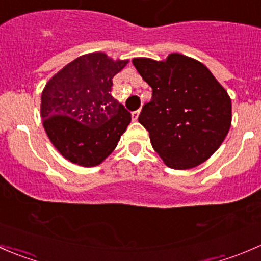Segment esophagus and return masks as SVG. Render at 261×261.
<instances>
[{"label": "esophagus", "instance_id": "34e87169", "mask_svg": "<svg viewBox=\"0 0 261 261\" xmlns=\"http://www.w3.org/2000/svg\"><path fill=\"white\" fill-rule=\"evenodd\" d=\"M139 115H140V110H136V111H134L133 114H131V117H133L134 121H136V120H138Z\"/></svg>", "mask_w": 261, "mask_h": 261}]
</instances>
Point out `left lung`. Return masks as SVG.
<instances>
[{
    "label": "left lung",
    "mask_w": 261,
    "mask_h": 261,
    "mask_svg": "<svg viewBox=\"0 0 261 261\" xmlns=\"http://www.w3.org/2000/svg\"><path fill=\"white\" fill-rule=\"evenodd\" d=\"M151 87L139 122L149 131L155 151L169 168L191 169L206 162L231 126V99L201 62L173 53L162 62L134 58Z\"/></svg>",
    "instance_id": "left-lung-1"
}]
</instances>
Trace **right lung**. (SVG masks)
I'll use <instances>...</instances> for the list:
<instances>
[{"instance_id":"obj_1","label":"right lung","mask_w":261,"mask_h":261,"mask_svg":"<svg viewBox=\"0 0 261 261\" xmlns=\"http://www.w3.org/2000/svg\"><path fill=\"white\" fill-rule=\"evenodd\" d=\"M127 63L91 53L70 62L45 84L40 109L44 128L69 162L96 167L117 146L131 114L110 92L112 78Z\"/></svg>"}]
</instances>
